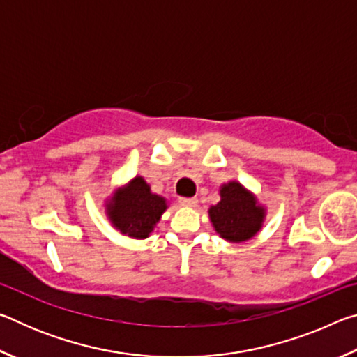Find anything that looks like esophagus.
I'll return each instance as SVG.
<instances>
[{"instance_id": "1", "label": "esophagus", "mask_w": 357, "mask_h": 357, "mask_svg": "<svg viewBox=\"0 0 357 357\" xmlns=\"http://www.w3.org/2000/svg\"><path fill=\"white\" fill-rule=\"evenodd\" d=\"M179 203L183 204V206H189V208H193V206H197L198 200H197L195 197H192V198H179Z\"/></svg>"}]
</instances>
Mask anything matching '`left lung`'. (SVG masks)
Segmentation results:
<instances>
[{
    "label": "left lung",
    "instance_id": "8db88e82",
    "mask_svg": "<svg viewBox=\"0 0 357 357\" xmlns=\"http://www.w3.org/2000/svg\"><path fill=\"white\" fill-rule=\"evenodd\" d=\"M219 193L220 202L208 209L215 231L234 244L252 239L263 228L266 208L238 181L222 184Z\"/></svg>",
    "mask_w": 357,
    "mask_h": 357
}]
</instances>
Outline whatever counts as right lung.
I'll list each match as a JSON object with an SVG mask.
<instances>
[{
  "instance_id": "obj_1",
  "label": "right lung",
  "mask_w": 357,
  "mask_h": 357,
  "mask_svg": "<svg viewBox=\"0 0 357 357\" xmlns=\"http://www.w3.org/2000/svg\"><path fill=\"white\" fill-rule=\"evenodd\" d=\"M167 208V198L151 192L143 176L118 187L105 202L108 220L121 234L132 239H146Z\"/></svg>"
}]
</instances>
